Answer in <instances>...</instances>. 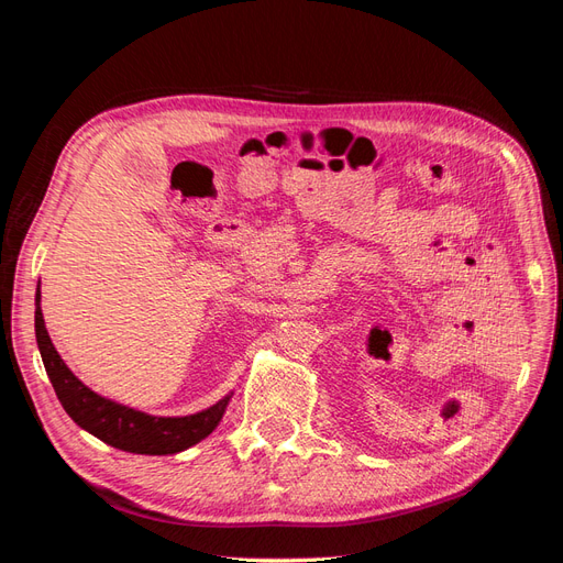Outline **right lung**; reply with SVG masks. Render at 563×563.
<instances>
[{"instance_id": "obj_1", "label": "right lung", "mask_w": 563, "mask_h": 563, "mask_svg": "<svg viewBox=\"0 0 563 563\" xmlns=\"http://www.w3.org/2000/svg\"><path fill=\"white\" fill-rule=\"evenodd\" d=\"M35 333L46 376L51 385H54L56 397L63 404L67 416H70L79 428L91 432L93 437L119 451L145 455H168L185 451L195 446L203 437H209L225 413L230 397L220 399L216 406L207 408V411L185 418L145 416L122 404L98 397L96 391H91L87 385L75 378V373L65 366L54 343H51L40 308V291L35 310Z\"/></svg>"}]
</instances>
